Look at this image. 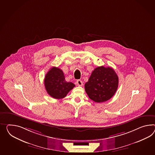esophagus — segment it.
I'll use <instances>...</instances> for the list:
<instances>
[{
  "instance_id": "1",
  "label": "esophagus",
  "mask_w": 155,
  "mask_h": 155,
  "mask_svg": "<svg viewBox=\"0 0 155 155\" xmlns=\"http://www.w3.org/2000/svg\"><path fill=\"white\" fill-rule=\"evenodd\" d=\"M76 84L78 86H82L83 85V81L81 80H77L76 81Z\"/></svg>"
}]
</instances>
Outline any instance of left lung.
<instances>
[{
    "label": "left lung",
    "instance_id": "left-lung-1",
    "mask_svg": "<svg viewBox=\"0 0 155 155\" xmlns=\"http://www.w3.org/2000/svg\"><path fill=\"white\" fill-rule=\"evenodd\" d=\"M119 85V78L110 67L100 66L93 71L85 90L89 97L97 103L106 102L115 94Z\"/></svg>",
    "mask_w": 155,
    "mask_h": 155
}]
</instances>
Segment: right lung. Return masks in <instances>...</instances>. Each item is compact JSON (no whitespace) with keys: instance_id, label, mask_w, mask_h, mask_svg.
<instances>
[{"instance_id":"obj_1","label":"right lung","mask_w":155,"mask_h":155,"mask_svg":"<svg viewBox=\"0 0 155 155\" xmlns=\"http://www.w3.org/2000/svg\"><path fill=\"white\" fill-rule=\"evenodd\" d=\"M45 89L49 95L55 99H62L72 90L75 84L66 81L62 70L56 67L51 68L44 79Z\"/></svg>"}]
</instances>
